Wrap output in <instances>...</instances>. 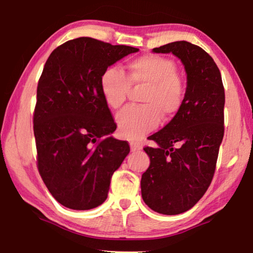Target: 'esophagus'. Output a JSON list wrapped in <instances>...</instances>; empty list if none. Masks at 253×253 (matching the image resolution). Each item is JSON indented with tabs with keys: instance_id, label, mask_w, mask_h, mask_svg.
Instances as JSON below:
<instances>
[{
	"instance_id": "esophagus-1",
	"label": "esophagus",
	"mask_w": 253,
	"mask_h": 253,
	"mask_svg": "<svg viewBox=\"0 0 253 253\" xmlns=\"http://www.w3.org/2000/svg\"><path fill=\"white\" fill-rule=\"evenodd\" d=\"M143 147H142V145L140 144H137V143H131L130 144V149H131V152H138V151H140V149H142Z\"/></svg>"
}]
</instances>
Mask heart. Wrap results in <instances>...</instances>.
Wrapping results in <instances>:
<instances>
[{
	"label": "heart",
	"mask_w": 253,
	"mask_h": 253,
	"mask_svg": "<svg viewBox=\"0 0 253 253\" xmlns=\"http://www.w3.org/2000/svg\"><path fill=\"white\" fill-rule=\"evenodd\" d=\"M172 59L158 54H144L128 62L126 75L110 67L100 77V90L110 108L122 107L130 88L146 85L140 101L143 106H128L118 113L119 132L130 140H138L155 129L161 116L168 121L182 109L186 87Z\"/></svg>",
	"instance_id": "heart-1"
}]
</instances>
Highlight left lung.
Listing matches in <instances>:
<instances>
[{
	"label": "left lung",
	"mask_w": 253,
	"mask_h": 253,
	"mask_svg": "<svg viewBox=\"0 0 253 253\" xmlns=\"http://www.w3.org/2000/svg\"><path fill=\"white\" fill-rule=\"evenodd\" d=\"M153 51L172 52L187 74L182 109L149 137L158 147L144 148L151 164L140 181L148 208L175 215L193 208L212 182L224 135V87L219 68L199 45L176 41Z\"/></svg>",
	"instance_id": "8db88e82"
}]
</instances>
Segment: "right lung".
Instances as JSON below:
<instances>
[{
	"label": "right lung",
	"mask_w": 253,
	"mask_h": 253,
	"mask_svg": "<svg viewBox=\"0 0 253 253\" xmlns=\"http://www.w3.org/2000/svg\"><path fill=\"white\" fill-rule=\"evenodd\" d=\"M137 51L83 37L59 45L46 60L33 114L37 166L63 207L90 210L104 203L111 176L130 151L126 140L109 136L117 126L100 77Z\"/></svg>",
	"instance_id": "1"
}]
</instances>
